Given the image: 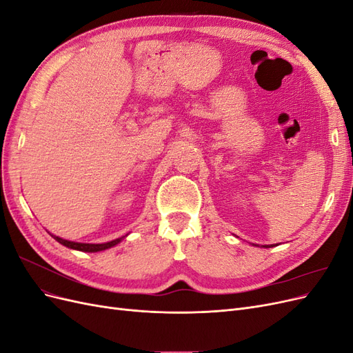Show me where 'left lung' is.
Wrapping results in <instances>:
<instances>
[{
    "instance_id": "left-lung-1",
    "label": "left lung",
    "mask_w": 353,
    "mask_h": 353,
    "mask_svg": "<svg viewBox=\"0 0 353 353\" xmlns=\"http://www.w3.org/2000/svg\"><path fill=\"white\" fill-rule=\"evenodd\" d=\"M266 248H271V245H266Z\"/></svg>"
}]
</instances>
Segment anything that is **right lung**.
I'll list each match as a JSON object with an SVG mask.
<instances>
[{
  "mask_svg": "<svg viewBox=\"0 0 353 353\" xmlns=\"http://www.w3.org/2000/svg\"><path fill=\"white\" fill-rule=\"evenodd\" d=\"M52 236V234H51ZM54 237L60 244L66 245V248L69 249H73V250H81V252H100V250H105L109 248H113V245H116L117 243H119L123 237L121 239H116V240H112V241H108V243H101V244H88V243H74V241H69V240H63L60 237Z\"/></svg>",
  "mask_w": 353,
  "mask_h": 353,
  "instance_id": "1",
  "label": "right lung"
}]
</instances>
